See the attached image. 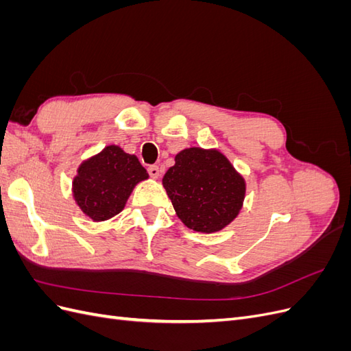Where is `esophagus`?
Returning a JSON list of instances; mask_svg holds the SVG:
<instances>
[{"label": "esophagus", "instance_id": "1", "mask_svg": "<svg viewBox=\"0 0 351 351\" xmlns=\"http://www.w3.org/2000/svg\"><path fill=\"white\" fill-rule=\"evenodd\" d=\"M147 173H149V176L152 178H158L159 174H161V169H159L158 165H151L149 168H147Z\"/></svg>", "mask_w": 351, "mask_h": 351}]
</instances>
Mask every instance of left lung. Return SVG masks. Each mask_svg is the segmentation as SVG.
I'll return each instance as SVG.
<instances>
[{"label":"left lung","instance_id":"8db88e82","mask_svg":"<svg viewBox=\"0 0 351 351\" xmlns=\"http://www.w3.org/2000/svg\"><path fill=\"white\" fill-rule=\"evenodd\" d=\"M164 187L178 218L195 231L214 232L228 226L241 209L244 180L217 151L192 147L176 156Z\"/></svg>","mask_w":351,"mask_h":351}]
</instances>
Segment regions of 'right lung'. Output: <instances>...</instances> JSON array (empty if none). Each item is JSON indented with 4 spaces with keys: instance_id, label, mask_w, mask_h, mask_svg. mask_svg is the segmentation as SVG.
Segmentation results:
<instances>
[{
    "instance_id": "1",
    "label": "right lung",
    "mask_w": 351,
    "mask_h": 351,
    "mask_svg": "<svg viewBox=\"0 0 351 351\" xmlns=\"http://www.w3.org/2000/svg\"><path fill=\"white\" fill-rule=\"evenodd\" d=\"M147 177L134 155L108 146L80 165L73 192L84 214L93 221H105L120 214L133 187Z\"/></svg>"
}]
</instances>
